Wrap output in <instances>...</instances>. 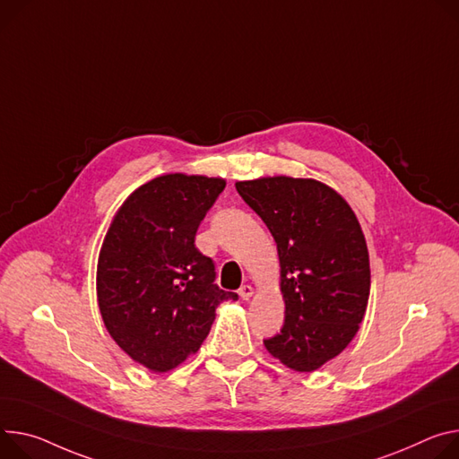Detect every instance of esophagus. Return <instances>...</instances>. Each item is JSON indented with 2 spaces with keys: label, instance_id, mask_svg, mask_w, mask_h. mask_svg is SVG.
Wrapping results in <instances>:
<instances>
[{
  "label": "esophagus",
  "instance_id": "1",
  "mask_svg": "<svg viewBox=\"0 0 459 459\" xmlns=\"http://www.w3.org/2000/svg\"><path fill=\"white\" fill-rule=\"evenodd\" d=\"M255 295V289L251 287V285H241V289H239V297H241V300H251V297Z\"/></svg>",
  "mask_w": 459,
  "mask_h": 459
}]
</instances>
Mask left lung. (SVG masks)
<instances>
[{
    "label": "left lung",
    "mask_w": 459,
    "mask_h": 459,
    "mask_svg": "<svg viewBox=\"0 0 459 459\" xmlns=\"http://www.w3.org/2000/svg\"><path fill=\"white\" fill-rule=\"evenodd\" d=\"M236 190L271 230L280 258L285 320L267 351L313 371L355 337L369 297V258L350 204L313 179L262 178Z\"/></svg>",
    "instance_id": "8db88e82"
}]
</instances>
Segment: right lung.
Segmentation results:
<instances>
[{
    "label": "right lung",
    "instance_id": "obj_1",
    "mask_svg": "<svg viewBox=\"0 0 459 459\" xmlns=\"http://www.w3.org/2000/svg\"><path fill=\"white\" fill-rule=\"evenodd\" d=\"M225 181L169 174L137 188L106 234L97 269L102 320L113 341L152 371H169L195 353L223 300L212 258L195 232Z\"/></svg>",
    "mask_w": 459,
    "mask_h": 459
}]
</instances>
